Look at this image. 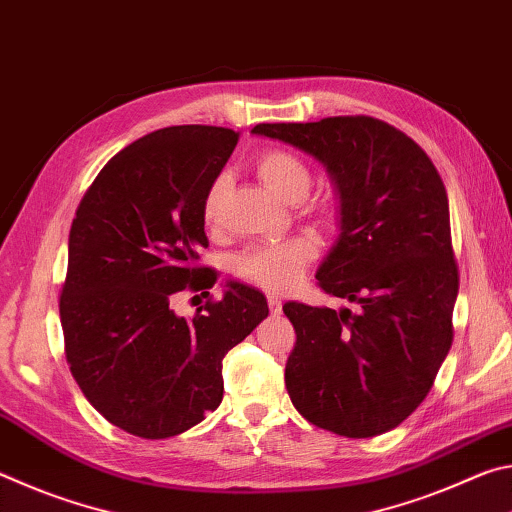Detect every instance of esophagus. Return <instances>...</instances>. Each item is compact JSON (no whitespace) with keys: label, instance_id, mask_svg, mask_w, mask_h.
Segmentation results:
<instances>
[{"label":"esophagus","instance_id":"1","mask_svg":"<svg viewBox=\"0 0 512 512\" xmlns=\"http://www.w3.org/2000/svg\"><path fill=\"white\" fill-rule=\"evenodd\" d=\"M268 309H271V314H280L282 311V300L280 296H268Z\"/></svg>","mask_w":512,"mask_h":512}]
</instances>
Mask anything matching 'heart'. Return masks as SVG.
<instances>
[{"instance_id": "heart-1", "label": "heart", "mask_w": 512, "mask_h": 512, "mask_svg": "<svg viewBox=\"0 0 512 512\" xmlns=\"http://www.w3.org/2000/svg\"><path fill=\"white\" fill-rule=\"evenodd\" d=\"M257 176L262 183L271 189L275 196L284 201H302L307 196L311 176L305 162L298 160L289 151H266L257 158ZM225 192V178H216L210 185L203 201L205 221H214L219 214V205ZM318 246L316 241L307 235H298L284 241H273V244H255L241 250L232 259V271L241 280H246L255 287L284 293L296 287L307 264L316 257Z\"/></svg>"}]
</instances>
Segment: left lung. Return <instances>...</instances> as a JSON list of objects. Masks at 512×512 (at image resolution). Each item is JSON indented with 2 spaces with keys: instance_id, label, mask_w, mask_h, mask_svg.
Wrapping results in <instances>:
<instances>
[{
  "instance_id": "8db88e82",
  "label": "left lung",
  "mask_w": 512,
  "mask_h": 512,
  "mask_svg": "<svg viewBox=\"0 0 512 512\" xmlns=\"http://www.w3.org/2000/svg\"><path fill=\"white\" fill-rule=\"evenodd\" d=\"M250 133L318 160L339 198L341 232L316 280L354 311L282 307L296 329L284 370L291 402L339 436L391 431L427 397L454 339L458 268L443 180L411 137L372 117Z\"/></svg>"
}]
</instances>
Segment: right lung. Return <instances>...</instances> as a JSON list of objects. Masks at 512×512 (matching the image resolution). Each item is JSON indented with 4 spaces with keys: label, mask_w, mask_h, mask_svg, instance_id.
I'll list each match as a JSON object with an SVG mask.
<instances>
[{
    "label": "right lung",
    "mask_w": 512,
    "mask_h": 512,
    "mask_svg": "<svg viewBox=\"0 0 512 512\" xmlns=\"http://www.w3.org/2000/svg\"><path fill=\"white\" fill-rule=\"evenodd\" d=\"M239 135L169 126L119 151L69 230L60 325L69 370L103 418L133 436H178L223 400V357L268 316L264 293L228 280L223 298L178 316L180 291L210 296L203 201Z\"/></svg>",
    "instance_id": "obj_1"
}]
</instances>
